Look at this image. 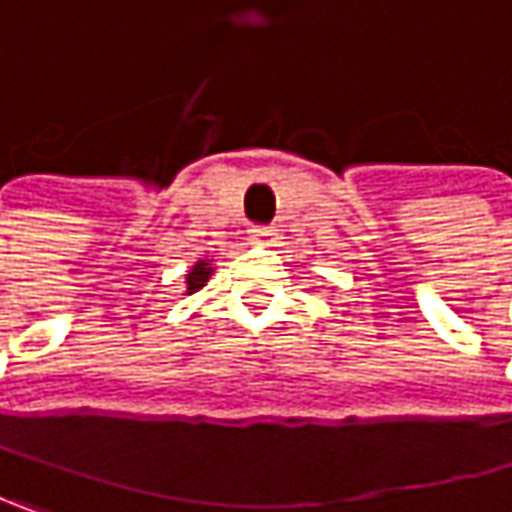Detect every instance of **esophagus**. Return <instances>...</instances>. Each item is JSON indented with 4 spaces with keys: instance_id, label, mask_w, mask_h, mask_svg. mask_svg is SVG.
I'll return each mask as SVG.
<instances>
[{
    "instance_id": "1",
    "label": "esophagus",
    "mask_w": 512,
    "mask_h": 512,
    "mask_svg": "<svg viewBox=\"0 0 512 512\" xmlns=\"http://www.w3.org/2000/svg\"><path fill=\"white\" fill-rule=\"evenodd\" d=\"M249 237H252V243L269 246V243L275 240V228H272V226H252V228H249Z\"/></svg>"
}]
</instances>
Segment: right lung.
<instances>
[{
  "mask_svg": "<svg viewBox=\"0 0 512 512\" xmlns=\"http://www.w3.org/2000/svg\"><path fill=\"white\" fill-rule=\"evenodd\" d=\"M208 278H211V269H208L205 260H199L194 269H191V275H188V292H196L199 286H205Z\"/></svg>",
  "mask_w": 512,
  "mask_h": 512,
  "instance_id": "add662e5",
  "label": "right lung"
}]
</instances>
